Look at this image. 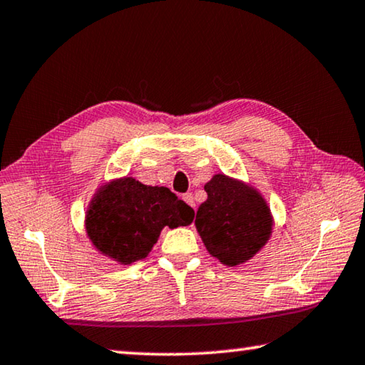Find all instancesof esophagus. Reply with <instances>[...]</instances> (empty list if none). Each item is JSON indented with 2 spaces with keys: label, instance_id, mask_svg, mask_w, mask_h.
I'll list each match as a JSON object with an SVG mask.
<instances>
[{
  "label": "esophagus",
  "instance_id": "obj_1",
  "mask_svg": "<svg viewBox=\"0 0 365 365\" xmlns=\"http://www.w3.org/2000/svg\"><path fill=\"white\" fill-rule=\"evenodd\" d=\"M183 201L187 202L188 206H191V207H195V197H193V195L191 193H187V195H183Z\"/></svg>",
  "mask_w": 365,
  "mask_h": 365
}]
</instances>
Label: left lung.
Masks as SVG:
<instances>
[{
  "label": "left lung",
  "instance_id": "8db88e82",
  "mask_svg": "<svg viewBox=\"0 0 365 365\" xmlns=\"http://www.w3.org/2000/svg\"><path fill=\"white\" fill-rule=\"evenodd\" d=\"M207 200L195 225L212 257L237 267L248 262L272 237L274 215L259 190L238 178L215 174L205 185Z\"/></svg>",
  "mask_w": 365,
  "mask_h": 365
}]
</instances>
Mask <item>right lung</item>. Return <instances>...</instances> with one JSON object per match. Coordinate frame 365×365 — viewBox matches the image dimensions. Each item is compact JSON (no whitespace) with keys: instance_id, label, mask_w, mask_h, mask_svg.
<instances>
[{"instance_id":"right-lung-1","label":"right lung","mask_w":365,"mask_h":365,"mask_svg":"<svg viewBox=\"0 0 365 365\" xmlns=\"http://www.w3.org/2000/svg\"><path fill=\"white\" fill-rule=\"evenodd\" d=\"M193 217V209L169 188L120 177L96 190L85 214V232L98 252L130 265L150 255L164 227L190 225Z\"/></svg>"}]
</instances>
